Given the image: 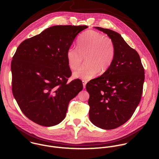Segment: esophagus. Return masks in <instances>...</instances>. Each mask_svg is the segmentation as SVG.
<instances>
[{
	"label": "esophagus",
	"mask_w": 159,
	"mask_h": 159,
	"mask_svg": "<svg viewBox=\"0 0 159 159\" xmlns=\"http://www.w3.org/2000/svg\"><path fill=\"white\" fill-rule=\"evenodd\" d=\"M82 84H83V87H84V89H85L86 84H87V82L85 80H82Z\"/></svg>",
	"instance_id": "obj_1"
}]
</instances>
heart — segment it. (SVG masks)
I'll list each match as a JSON object with an SVG mask.
<instances>
[{
  "label": "heart",
  "instance_id": "b5f03b06",
  "mask_svg": "<svg viewBox=\"0 0 159 159\" xmlns=\"http://www.w3.org/2000/svg\"><path fill=\"white\" fill-rule=\"evenodd\" d=\"M115 56V47L112 39L93 30L84 33L77 42V48L70 47L66 52L69 67L75 70L85 57V62L74 73V76L89 80L96 76L99 71L105 72L111 65Z\"/></svg>",
  "mask_w": 159,
  "mask_h": 159
}]
</instances>
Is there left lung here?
Here are the masks:
<instances>
[{
    "label": "left lung",
    "mask_w": 159,
    "mask_h": 159,
    "mask_svg": "<svg viewBox=\"0 0 159 159\" xmlns=\"http://www.w3.org/2000/svg\"><path fill=\"white\" fill-rule=\"evenodd\" d=\"M114 43L115 56L102 75L86 85L89 94V119L104 129L116 128L133 115L141 100L145 71L137 52L131 48L120 34L100 27Z\"/></svg>",
    "instance_id": "8db88e82"
}]
</instances>
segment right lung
<instances>
[{"mask_svg":"<svg viewBox=\"0 0 159 159\" xmlns=\"http://www.w3.org/2000/svg\"><path fill=\"white\" fill-rule=\"evenodd\" d=\"M87 26L58 25L22 41L12 58V93L30 120L44 126L59 124L69 102L83 89L77 79L67 83L72 72L66 52Z\"/></svg>","mask_w":159,"mask_h":159,"instance_id":"right-lung-1","label":"right lung"}]
</instances>
